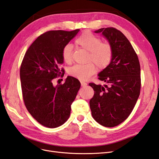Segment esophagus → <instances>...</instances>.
I'll return each instance as SVG.
<instances>
[{"instance_id": "obj_1", "label": "esophagus", "mask_w": 159, "mask_h": 159, "mask_svg": "<svg viewBox=\"0 0 159 159\" xmlns=\"http://www.w3.org/2000/svg\"><path fill=\"white\" fill-rule=\"evenodd\" d=\"M80 84H81V86H82V87H85L86 85H87V84L86 83L83 82V81H80Z\"/></svg>"}]
</instances>
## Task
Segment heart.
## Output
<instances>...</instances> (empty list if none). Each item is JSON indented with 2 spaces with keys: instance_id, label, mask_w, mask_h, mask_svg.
<instances>
[{
  "instance_id": "heart-1",
  "label": "heart",
  "mask_w": 159,
  "mask_h": 159,
  "mask_svg": "<svg viewBox=\"0 0 159 159\" xmlns=\"http://www.w3.org/2000/svg\"><path fill=\"white\" fill-rule=\"evenodd\" d=\"M80 48L89 52L86 64H75L68 69V74L80 80H86L95 73L97 68L103 70L110 64L113 50L111 45L107 42H101V39L89 31H85L75 41ZM73 47L68 43L62 50V59L65 62L70 63L72 60Z\"/></svg>"
}]
</instances>
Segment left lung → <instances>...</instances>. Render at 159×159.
<instances>
[{"label": "left lung", "instance_id": "1", "mask_svg": "<svg viewBox=\"0 0 159 159\" xmlns=\"http://www.w3.org/2000/svg\"><path fill=\"white\" fill-rule=\"evenodd\" d=\"M113 50L110 64L99 73L103 86L91 83L94 95L89 101L93 118L101 125L111 128L128 118L139 97L140 66L135 50L127 38L113 27L101 28Z\"/></svg>", "mask_w": 159, "mask_h": 159}]
</instances>
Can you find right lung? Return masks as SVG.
<instances>
[{"label":"right lung","mask_w":159,"mask_h":159,"mask_svg":"<svg viewBox=\"0 0 159 159\" xmlns=\"http://www.w3.org/2000/svg\"><path fill=\"white\" fill-rule=\"evenodd\" d=\"M79 31L45 32L32 43L22 61L20 79L24 103L32 117L47 128L59 127L68 120L80 87L79 80L72 76L62 84H53L64 71L60 68L62 48Z\"/></svg>","instance_id":"add662e5"}]
</instances>
